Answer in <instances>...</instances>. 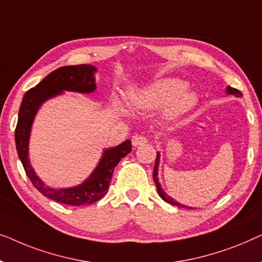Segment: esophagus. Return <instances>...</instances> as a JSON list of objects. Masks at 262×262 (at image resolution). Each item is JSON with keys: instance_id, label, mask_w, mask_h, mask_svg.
I'll return each instance as SVG.
<instances>
[{"instance_id": "obj_1", "label": "esophagus", "mask_w": 262, "mask_h": 262, "mask_svg": "<svg viewBox=\"0 0 262 262\" xmlns=\"http://www.w3.org/2000/svg\"><path fill=\"white\" fill-rule=\"evenodd\" d=\"M147 141H148V140H147L146 136L139 135V134L134 135V136H133V139H132L133 146H135V147H138V146H140V145H145V143H146Z\"/></svg>"}]
</instances>
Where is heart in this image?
<instances>
[{"instance_id": "b5f03b06", "label": "heart", "mask_w": 262, "mask_h": 262, "mask_svg": "<svg viewBox=\"0 0 262 262\" xmlns=\"http://www.w3.org/2000/svg\"><path fill=\"white\" fill-rule=\"evenodd\" d=\"M186 83L179 78H165L130 96V104L135 109H156L169 104L171 116L189 112L197 104L196 93L186 90Z\"/></svg>"}]
</instances>
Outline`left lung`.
Instances as JSON below:
<instances>
[{
    "instance_id": "8db88e82",
    "label": "left lung",
    "mask_w": 262,
    "mask_h": 262,
    "mask_svg": "<svg viewBox=\"0 0 262 262\" xmlns=\"http://www.w3.org/2000/svg\"><path fill=\"white\" fill-rule=\"evenodd\" d=\"M227 94H230V95H235L236 97H241L242 93L241 91H238L237 89H234V88L231 86H228L227 88ZM159 161H160V154L158 153L157 154V159H156V165H154V169H153V179H154V183H156L157 185V190H158V193H159V196L163 198L165 202H167V203L172 204V205H176V206H180V208H186V209H193L191 208V206H186V205H183L178 203V202L173 200L172 197H169L168 194L165 193V191L161 189V185L159 183V180H158V166H159Z\"/></svg>"
}]
</instances>
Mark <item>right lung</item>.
Returning a JSON list of instances; mask_svg holds the SVG:
<instances>
[{
	"label": "right lung",
	"mask_w": 262,
	"mask_h": 262,
	"mask_svg": "<svg viewBox=\"0 0 262 262\" xmlns=\"http://www.w3.org/2000/svg\"><path fill=\"white\" fill-rule=\"evenodd\" d=\"M96 70L97 69L95 66L85 64L62 66L54 70L38 85L25 94L19 110V119L15 128V145L26 174L39 192L62 204L75 206L93 204L104 197L112 182L114 168L132 150L130 140L113 148L104 149L102 159L89 178L80 185L69 189H52L46 186L31 166L28 160L29 135L33 120L40 105L49 98L61 94L62 91H76L82 94L94 93L96 89L94 76Z\"/></svg>",
	"instance_id": "obj_1"
}]
</instances>
